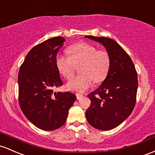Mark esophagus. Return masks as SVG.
I'll use <instances>...</instances> for the list:
<instances>
[{
    "instance_id": "1",
    "label": "esophagus",
    "mask_w": 155,
    "mask_h": 155,
    "mask_svg": "<svg viewBox=\"0 0 155 155\" xmlns=\"http://www.w3.org/2000/svg\"><path fill=\"white\" fill-rule=\"evenodd\" d=\"M81 98H83V96H82V95H80V94H76V98H77L78 100L81 99Z\"/></svg>"
}]
</instances>
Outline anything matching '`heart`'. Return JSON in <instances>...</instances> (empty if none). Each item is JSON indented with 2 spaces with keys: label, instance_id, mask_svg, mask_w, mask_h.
Instances as JSON below:
<instances>
[{
  "label": "heart",
  "instance_id": "b5f03b06",
  "mask_svg": "<svg viewBox=\"0 0 155 155\" xmlns=\"http://www.w3.org/2000/svg\"><path fill=\"white\" fill-rule=\"evenodd\" d=\"M68 56L58 54L56 64L59 72L66 79L74 76L76 66H80L81 75L68 81L67 88L78 93H84L93 84L104 81L107 76L110 67V57L104 50L87 42L75 44L68 50Z\"/></svg>",
  "mask_w": 155,
  "mask_h": 155
}]
</instances>
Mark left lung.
Instances as JSON below:
<instances>
[{
  "label": "left lung",
  "mask_w": 155,
  "mask_h": 155,
  "mask_svg": "<svg viewBox=\"0 0 155 155\" xmlns=\"http://www.w3.org/2000/svg\"><path fill=\"white\" fill-rule=\"evenodd\" d=\"M98 42L110 57V67L106 79L87 95L91 104L86 118L92 127L110 130L130 116L135 107L137 91V74L130 56L113 39L85 36Z\"/></svg>",
  "instance_id": "8db88e82"
}]
</instances>
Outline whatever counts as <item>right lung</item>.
<instances>
[{
	"instance_id": "1",
	"label": "right lung",
	"mask_w": 155,
	"mask_h": 155,
	"mask_svg": "<svg viewBox=\"0 0 155 155\" xmlns=\"http://www.w3.org/2000/svg\"><path fill=\"white\" fill-rule=\"evenodd\" d=\"M64 41V37H56L37 45L28 53L18 74L22 112L42 130H54L64 125L76 99L70 92L54 91L62 85L56 58Z\"/></svg>"
}]
</instances>
